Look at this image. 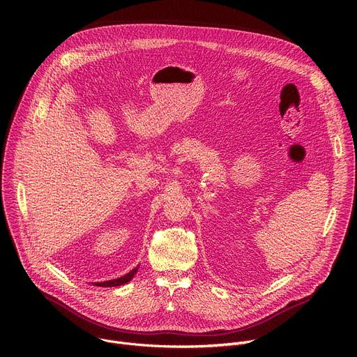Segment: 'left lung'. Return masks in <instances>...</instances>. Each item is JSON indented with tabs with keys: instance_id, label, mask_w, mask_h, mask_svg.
<instances>
[{
	"instance_id": "1",
	"label": "left lung",
	"mask_w": 357,
	"mask_h": 357,
	"mask_svg": "<svg viewBox=\"0 0 357 357\" xmlns=\"http://www.w3.org/2000/svg\"><path fill=\"white\" fill-rule=\"evenodd\" d=\"M135 271L137 270H132L131 273H128L127 275H124V277H121V278H119V280H113V281H106V282H101V284H98V287H117V285H123V284H127L132 277H134V274H135Z\"/></svg>"
}]
</instances>
